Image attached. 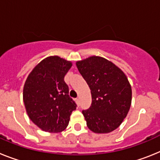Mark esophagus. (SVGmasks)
<instances>
[{"mask_svg":"<svg viewBox=\"0 0 160 160\" xmlns=\"http://www.w3.org/2000/svg\"><path fill=\"white\" fill-rule=\"evenodd\" d=\"M75 101H76V102L77 105H80V99H79V98H76V99H75Z\"/></svg>","mask_w":160,"mask_h":160,"instance_id":"esophagus-1","label":"esophagus"}]
</instances>
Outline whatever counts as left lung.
Masks as SVG:
<instances>
[{
    "label": "left lung",
    "mask_w": 160,
    "mask_h": 160,
    "mask_svg": "<svg viewBox=\"0 0 160 160\" xmlns=\"http://www.w3.org/2000/svg\"><path fill=\"white\" fill-rule=\"evenodd\" d=\"M76 67L91 90V106L82 111L88 129L97 134L116 130L131 105V86L125 73L100 56L77 61Z\"/></svg>",
    "instance_id": "obj_1"
}]
</instances>
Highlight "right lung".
Listing matches in <instances>:
<instances>
[{
	"mask_svg": "<svg viewBox=\"0 0 160 160\" xmlns=\"http://www.w3.org/2000/svg\"><path fill=\"white\" fill-rule=\"evenodd\" d=\"M72 63L59 56L47 57L29 74L23 88V101L30 120L46 132L66 128L76 104L69 97L64 76Z\"/></svg>",
	"mask_w": 160,
	"mask_h": 160,
	"instance_id": "1",
	"label": "right lung"
}]
</instances>
